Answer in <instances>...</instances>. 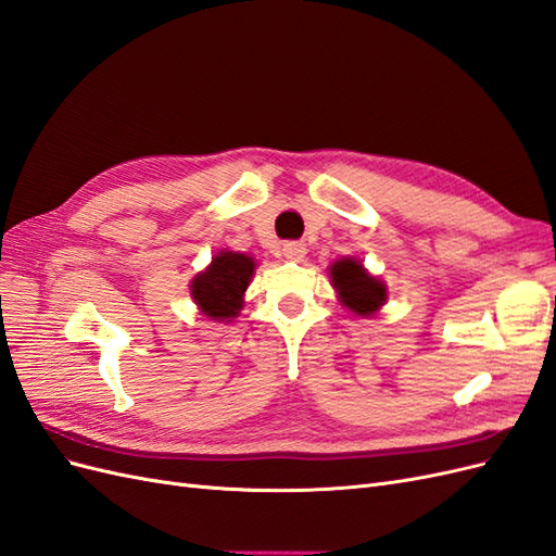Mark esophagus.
Listing matches in <instances>:
<instances>
[{
    "instance_id": "esophagus-1",
    "label": "esophagus",
    "mask_w": 556,
    "mask_h": 556,
    "mask_svg": "<svg viewBox=\"0 0 556 556\" xmlns=\"http://www.w3.org/2000/svg\"><path fill=\"white\" fill-rule=\"evenodd\" d=\"M282 255L288 257V260H292V262L304 260V255H306V245L301 243V241H288V243H282Z\"/></svg>"
}]
</instances>
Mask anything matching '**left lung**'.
Returning a JSON list of instances; mask_svg holds the SVG:
<instances>
[{"instance_id":"left-lung-1","label":"left lung","mask_w":556,"mask_h":556,"mask_svg":"<svg viewBox=\"0 0 556 556\" xmlns=\"http://www.w3.org/2000/svg\"><path fill=\"white\" fill-rule=\"evenodd\" d=\"M331 285L339 292L343 306L362 317L374 315L387 299V288L366 271L359 260L343 257L329 268Z\"/></svg>"}]
</instances>
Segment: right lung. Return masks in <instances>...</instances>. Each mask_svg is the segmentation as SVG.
I'll use <instances>...</instances> for the list:
<instances>
[{
	"label": "right lung",
	"mask_w": 556,
	"mask_h": 556,
	"mask_svg": "<svg viewBox=\"0 0 556 556\" xmlns=\"http://www.w3.org/2000/svg\"><path fill=\"white\" fill-rule=\"evenodd\" d=\"M252 274H255V262L243 252H217L206 271L190 285L199 311L215 323H231V317H237L243 308V294Z\"/></svg>",
	"instance_id": "1"
}]
</instances>
